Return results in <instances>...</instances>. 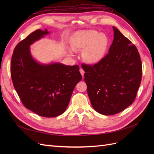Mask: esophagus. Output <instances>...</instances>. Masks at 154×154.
<instances>
[{
    "instance_id": "esophagus-1",
    "label": "esophagus",
    "mask_w": 154,
    "mask_h": 154,
    "mask_svg": "<svg viewBox=\"0 0 154 154\" xmlns=\"http://www.w3.org/2000/svg\"><path fill=\"white\" fill-rule=\"evenodd\" d=\"M80 73H81V74H82V76L83 77V76H84V73H85V71H83V69H80Z\"/></svg>"
}]
</instances>
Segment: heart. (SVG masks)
<instances>
[{"mask_svg":"<svg viewBox=\"0 0 154 154\" xmlns=\"http://www.w3.org/2000/svg\"><path fill=\"white\" fill-rule=\"evenodd\" d=\"M109 45V38L105 33L96 30L76 32L71 38L70 46L74 51H83L82 57L89 63H97L104 58Z\"/></svg>","mask_w":154,"mask_h":154,"instance_id":"obj_1","label":"heart"}]
</instances>
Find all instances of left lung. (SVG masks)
Segmentation results:
<instances>
[{
    "label": "left lung",
    "instance_id": "8db88e82",
    "mask_svg": "<svg viewBox=\"0 0 154 154\" xmlns=\"http://www.w3.org/2000/svg\"><path fill=\"white\" fill-rule=\"evenodd\" d=\"M109 53L94 65L82 64L91 105L97 112L114 115L136 99L142 78V63L136 45L116 27Z\"/></svg>",
    "mask_w": 154,
    "mask_h": 154
}]
</instances>
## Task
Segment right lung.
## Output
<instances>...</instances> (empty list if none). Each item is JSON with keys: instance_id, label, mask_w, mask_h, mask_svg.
<instances>
[{"instance_id": "right-lung-1", "label": "right lung", "mask_w": 154, "mask_h": 154, "mask_svg": "<svg viewBox=\"0 0 154 154\" xmlns=\"http://www.w3.org/2000/svg\"><path fill=\"white\" fill-rule=\"evenodd\" d=\"M49 33L47 29H37L17 45L11 61V76L26 109L40 116L53 118L66 111L82 76L78 65L41 64L32 57L29 46Z\"/></svg>"}]
</instances>
